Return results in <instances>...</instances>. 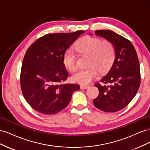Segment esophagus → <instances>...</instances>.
<instances>
[{
	"label": "esophagus",
	"instance_id": "34e87169",
	"mask_svg": "<svg viewBox=\"0 0 150 150\" xmlns=\"http://www.w3.org/2000/svg\"><path fill=\"white\" fill-rule=\"evenodd\" d=\"M81 89H87L89 88V86H86V85H81Z\"/></svg>",
	"mask_w": 150,
	"mask_h": 150
}]
</instances>
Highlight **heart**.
<instances>
[{
  "label": "heart",
  "mask_w": 150,
  "mask_h": 150,
  "mask_svg": "<svg viewBox=\"0 0 150 150\" xmlns=\"http://www.w3.org/2000/svg\"><path fill=\"white\" fill-rule=\"evenodd\" d=\"M76 49L82 54H89L88 67L80 69L72 76L75 83L83 85L90 83L96 78L98 71L104 72L110 67L115 59V48L112 44L107 40L85 36L76 44ZM64 66L70 71L77 68L76 56L71 48L67 49L63 56Z\"/></svg>",
  "instance_id": "heart-1"
}]
</instances>
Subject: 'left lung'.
Listing matches in <instances>:
<instances>
[{"mask_svg":"<svg viewBox=\"0 0 150 150\" xmlns=\"http://www.w3.org/2000/svg\"><path fill=\"white\" fill-rule=\"evenodd\" d=\"M94 34L112 44L115 59L107 74L101 79L103 84L94 85L99 89V95L94 99L93 104L101 111L116 112L128 105L139 88L141 79L138 55L129 40L115 32L99 30Z\"/></svg>","mask_w":150,"mask_h":150,"instance_id":"1","label":"left lung"}]
</instances>
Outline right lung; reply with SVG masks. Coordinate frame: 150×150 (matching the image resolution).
<instances>
[{"label":"right lung","mask_w":150,"mask_h":150,"mask_svg":"<svg viewBox=\"0 0 150 150\" xmlns=\"http://www.w3.org/2000/svg\"><path fill=\"white\" fill-rule=\"evenodd\" d=\"M85 32L55 33L38 39L27 50L21 72L22 94L34 110L46 115L56 114L78 91L76 84H60L69 76L63 62L66 50Z\"/></svg>","instance_id":"1"}]
</instances>
